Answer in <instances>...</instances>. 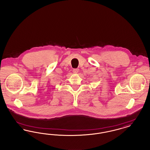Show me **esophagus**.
Masks as SVG:
<instances>
[{
  "label": "esophagus",
  "instance_id": "1",
  "mask_svg": "<svg viewBox=\"0 0 150 150\" xmlns=\"http://www.w3.org/2000/svg\"><path fill=\"white\" fill-rule=\"evenodd\" d=\"M79 69H74V70H73V71H74V72H75V73H78L79 72Z\"/></svg>",
  "mask_w": 150,
  "mask_h": 150
}]
</instances>
